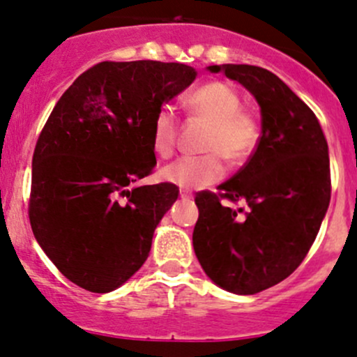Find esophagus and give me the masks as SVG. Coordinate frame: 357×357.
Returning a JSON list of instances; mask_svg holds the SVG:
<instances>
[{"instance_id": "34e87169", "label": "esophagus", "mask_w": 357, "mask_h": 357, "mask_svg": "<svg viewBox=\"0 0 357 357\" xmlns=\"http://www.w3.org/2000/svg\"><path fill=\"white\" fill-rule=\"evenodd\" d=\"M180 197H182V199H190V197H192V192H190L189 189H180Z\"/></svg>"}]
</instances>
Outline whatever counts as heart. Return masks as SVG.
<instances>
[{
    "mask_svg": "<svg viewBox=\"0 0 357 357\" xmlns=\"http://www.w3.org/2000/svg\"><path fill=\"white\" fill-rule=\"evenodd\" d=\"M243 98L224 81H208L190 91L185 107L194 119L208 123L201 142V156H187L168 165L161 177L183 189L211 185L225 175V161L238 167L246 163L259 147L262 125L255 112L241 107ZM178 116L170 105L156 111L151 140L156 154L168 160L178 147Z\"/></svg>",
    "mask_w": 357,
    "mask_h": 357,
    "instance_id": "1",
    "label": "heart"
}]
</instances>
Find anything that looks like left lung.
<instances>
[{"label":"left lung","mask_w":357,"mask_h":357,"mask_svg":"<svg viewBox=\"0 0 357 357\" xmlns=\"http://www.w3.org/2000/svg\"><path fill=\"white\" fill-rule=\"evenodd\" d=\"M241 83L262 114V139L218 192L196 194L192 245L215 284L253 295L287 280L309 253L330 204L328 144L312 109L271 70L248 63L210 66ZM245 200L246 208L221 203Z\"/></svg>","instance_id":"8db88e82"}]
</instances>
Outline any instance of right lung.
Listing matches in <instances>:
<instances>
[{"instance_id": "right-lung-1", "label": "right lung", "mask_w": 357, "mask_h": 357, "mask_svg": "<svg viewBox=\"0 0 357 357\" xmlns=\"http://www.w3.org/2000/svg\"><path fill=\"white\" fill-rule=\"evenodd\" d=\"M194 79L185 63L105 60L48 116L34 147L29 222L48 259L83 290H116L149 257L178 187L132 185L156 165L154 114Z\"/></svg>"}]
</instances>
